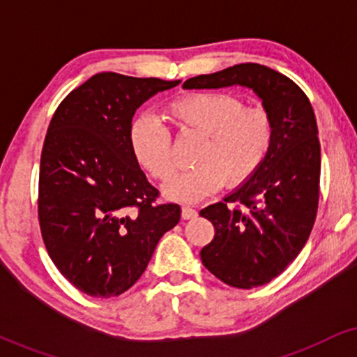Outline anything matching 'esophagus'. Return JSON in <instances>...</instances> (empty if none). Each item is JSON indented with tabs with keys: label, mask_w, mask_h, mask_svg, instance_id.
Wrapping results in <instances>:
<instances>
[{
	"label": "esophagus",
	"mask_w": 357,
	"mask_h": 357,
	"mask_svg": "<svg viewBox=\"0 0 357 357\" xmlns=\"http://www.w3.org/2000/svg\"><path fill=\"white\" fill-rule=\"evenodd\" d=\"M181 216H183V220H192V218H196V216H198V211H196L195 208H191V206H183L181 208Z\"/></svg>",
	"instance_id": "obj_1"
}]
</instances>
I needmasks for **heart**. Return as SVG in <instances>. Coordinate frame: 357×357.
Returning a JSON list of instances; mask_svg holds the SVG:
<instances>
[{
  "instance_id": "obj_1",
  "label": "heart",
  "mask_w": 357,
  "mask_h": 357,
  "mask_svg": "<svg viewBox=\"0 0 357 357\" xmlns=\"http://www.w3.org/2000/svg\"><path fill=\"white\" fill-rule=\"evenodd\" d=\"M174 126L203 134L195 167L174 174L162 188L167 199L196 203L223 186H238L264 165L273 142V117L264 105L245 107L227 92H196L174 99L166 109ZM129 146L139 166L155 179L174 171L169 129L151 114L130 122Z\"/></svg>"
}]
</instances>
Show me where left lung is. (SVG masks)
Returning <instances> with one entry per match:
<instances>
[{
  "mask_svg": "<svg viewBox=\"0 0 357 357\" xmlns=\"http://www.w3.org/2000/svg\"><path fill=\"white\" fill-rule=\"evenodd\" d=\"M252 89L273 117L264 165L223 202L199 211L215 227L202 261L236 289L268 284L296 260L312 231L319 204L321 144L312 105L289 77L265 65L240 63L188 79L183 89Z\"/></svg>",
  "mask_w": 357,
  "mask_h": 357,
  "instance_id": "1",
  "label": "left lung"
}]
</instances>
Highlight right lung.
I'll list each match as a JSON object with an SVG mask.
<instances>
[{"instance_id":"right-lung-1","label":"right lung","mask_w":357,"mask_h":357,"mask_svg":"<svg viewBox=\"0 0 357 357\" xmlns=\"http://www.w3.org/2000/svg\"><path fill=\"white\" fill-rule=\"evenodd\" d=\"M178 84L102 72L53 114L40 159V230L61 275L87 296L129 290L181 218L178 204L155 203L159 191L129 146L136 110Z\"/></svg>"}]
</instances>
